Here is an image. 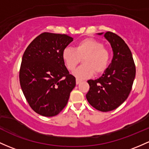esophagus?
<instances>
[{
  "instance_id": "obj_1",
  "label": "esophagus",
  "mask_w": 149,
  "mask_h": 149,
  "mask_svg": "<svg viewBox=\"0 0 149 149\" xmlns=\"http://www.w3.org/2000/svg\"><path fill=\"white\" fill-rule=\"evenodd\" d=\"M81 79H76V84H79V83H81Z\"/></svg>"
}]
</instances>
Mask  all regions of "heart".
<instances>
[{
    "label": "heart",
    "instance_id": "b5f03b06",
    "mask_svg": "<svg viewBox=\"0 0 149 149\" xmlns=\"http://www.w3.org/2000/svg\"><path fill=\"white\" fill-rule=\"evenodd\" d=\"M62 57L70 71H73L83 58V65L73 74L77 78L85 79L91 77L94 72L100 74L107 70L110 61V52L102 42L92 38H85L77 42L74 48L64 49Z\"/></svg>",
    "mask_w": 149,
    "mask_h": 149
}]
</instances>
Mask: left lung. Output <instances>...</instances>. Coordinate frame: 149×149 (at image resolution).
<instances>
[{
    "mask_svg": "<svg viewBox=\"0 0 149 149\" xmlns=\"http://www.w3.org/2000/svg\"><path fill=\"white\" fill-rule=\"evenodd\" d=\"M104 37L112 47V61L101 77L87 81L89 90L86 97L96 109L109 111L119 107L129 97L135 78L136 66L132 52L122 38L109 31Z\"/></svg>",
    "mask_w": 149,
    "mask_h": 149,
    "instance_id": "obj_1",
    "label": "left lung"
}]
</instances>
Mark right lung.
Instances as JSON below:
<instances>
[{
	"mask_svg": "<svg viewBox=\"0 0 149 149\" xmlns=\"http://www.w3.org/2000/svg\"><path fill=\"white\" fill-rule=\"evenodd\" d=\"M72 40L68 35L43 33L24 52L19 72L20 87L32 109L42 116L58 114L76 85L62 57L63 49Z\"/></svg>",
	"mask_w": 149,
	"mask_h": 149,
	"instance_id": "right-lung-1",
	"label": "right lung"
}]
</instances>
